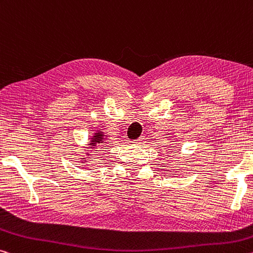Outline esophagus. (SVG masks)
Returning <instances> with one entry per match:
<instances>
[{
  "mask_svg": "<svg viewBox=\"0 0 253 253\" xmlns=\"http://www.w3.org/2000/svg\"><path fill=\"white\" fill-rule=\"evenodd\" d=\"M144 139H145V136H141V137L139 138H137V139H135V141L133 142V143H135L136 145H139V144H142V143H144Z\"/></svg>",
  "mask_w": 253,
  "mask_h": 253,
  "instance_id": "esophagus-1",
  "label": "esophagus"
}]
</instances>
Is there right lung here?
I'll return each mask as SVG.
<instances>
[{"label":"right lung","mask_w":253,"mask_h":253,"mask_svg":"<svg viewBox=\"0 0 253 253\" xmlns=\"http://www.w3.org/2000/svg\"><path fill=\"white\" fill-rule=\"evenodd\" d=\"M102 137H103V134L102 133H95V136H93V137L91 138L92 141H90L91 142L90 145L91 146H97V144L103 143V141H102L103 138ZM93 148H95V147H93Z\"/></svg>","instance_id":"right-lung-1"}]
</instances>
